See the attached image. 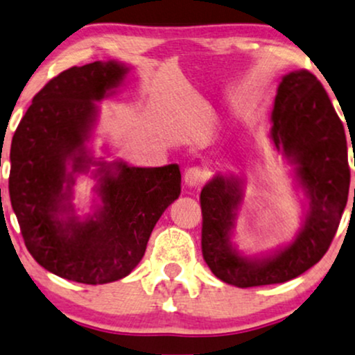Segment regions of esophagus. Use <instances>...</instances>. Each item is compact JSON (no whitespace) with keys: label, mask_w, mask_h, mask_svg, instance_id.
I'll return each instance as SVG.
<instances>
[{"label":"esophagus","mask_w":355,"mask_h":355,"mask_svg":"<svg viewBox=\"0 0 355 355\" xmlns=\"http://www.w3.org/2000/svg\"><path fill=\"white\" fill-rule=\"evenodd\" d=\"M204 181H205V173L204 169L199 166L189 168L186 174H184V182H186V186L189 187H199Z\"/></svg>","instance_id":"1"}]
</instances>
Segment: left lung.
I'll return each mask as SVG.
<instances>
[{
	"mask_svg": "<svg viewBox=\"0 0 355 355\" xmlns=\"http://www.w3.org/2000/svg\"><path fill=\"white\" fill-rule=\"evenodd\" d=\"M270 140L277 153L295 164L308 199L305 222L290 245L262 259L239 254L230 243L243 197L238 179L215 176L200 192L202 254L220 280L241 288L287 282L313 268L328 251L347 204L351 169L346 133L313 73L297 70L282 78Z\"/></svg>",
	"mask_w": 355,
	"mask_h": 355,
	"instance_id": "obj_1",
	"label": "left lung"
}]
</instances>
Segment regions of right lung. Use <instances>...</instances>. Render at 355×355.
I'll return each instance as SVG.
<instances>
[{"label":"right lung","instance_id":"obj_1","mask_svg":"<svg viewBox=\"0 0 355 355\" xmlns=\"http://www.w3.org/2000/svg\"><path fill=\"white\" fill-rule=\"evenodd\" d=\"M127 71L117 62L62 71L34 96L12 137L9 197L27 251L49 272L73 282L107 284L130 274L156 222L181 194L178 164L98 163L103 207L86 222L62 218L71 209L73 173L93 163L85 141L98 112L94 101L112 94Z\"/></svg>","mask_w":355,"mask_h":355}]
</instances>
